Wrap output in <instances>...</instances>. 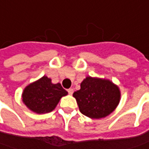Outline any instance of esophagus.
<instances>
[{
  "label": "esophagus",
  "instance_id": "34e87169",
  "mask_svg": "<svg viewBox=\"0 0 149 149\" xmlns=\"http://www.w3.org/2000/svg\"><path fill=\"white\" fill-rule=\"evenodd\" d=\"M68 93L69 95H72V93H73V89L72 88H69V89H68Z\"/></svg>",
  "mask_w": 149,
  "mask_h": 149
}]
</instances>
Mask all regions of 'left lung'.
Masks as SVG:
<instances>
[{"label": "left lung", "instance_id": "obj_1", "mask_svg": "<svg viewBox=\"0 0 149 149\" xmlns=\"http://www.w3.org/2000/svg\"><path fill=\"white\" fill-rule=\"evenodd\" d=\"M73 97L83 115L91 118H102L109 115L118 106L120 91L109 80L87 77Z\"/></svg>", "mask_w": 149, "mask_h": 149}]
</instances>
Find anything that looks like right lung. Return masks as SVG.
Instances as JSON below:
<instances>
[{
	"label": "right lung",
	"instance_id": "add662e5",
	"mask_svg": "<svg viewBox=\"0 0 149 149\" xmlns=\"http://www.w3.org/2000/svg\"><path fill=\"white\" fill-rule=\"evenodd\" d=\"M68 92L60 83L52 84L47 77L28 85L22 94L23 102L31 111L36 113L52 112L57 105L60 98Z\"/></svg>",
	"mask_w": 149,
	"mask_h": 149
}]
</instances>
